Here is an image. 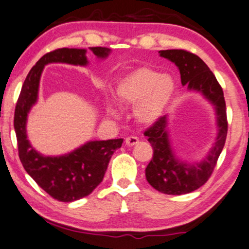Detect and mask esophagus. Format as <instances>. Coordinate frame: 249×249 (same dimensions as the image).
I'll return each instance as SVG.
<instances>
[{
	"instance_id": "1",
	"label": "esophagus",
	"mask_w": 249,
	"mask_h": 249,
	"mask_svg": "<svg viewBox=\"0 0 249 249\" xmlns=\"http://www.w3.org/2000/svg\"><path fill=\"white\" fill-rule=\"evenodd\" d=\"M139 139L137 137H135V136H130V137H127L125 138V145L127 146H134L136 144H138Z\"/></svg>"
}]
</instances>
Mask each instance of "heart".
<instances>
[{
	"label": "heart",
	"mask_w": 249,
	"mask_h": 249,
	"mask_svg": "<svg viewBox=\"0 0 249 249\" xmlns=\"http://www.w3.org/2000/svg\"><path fill=\"white\" fill-rule=\"evenodd\" d=\"M175 81L166 74L147 67L134 69L122 76L113 88V97L120 105H132V117L142 125H151L161 118L175 93ZM108 114L117 115L112 102H107Z\"/></svg>",
	"instance_id": "heart-1"
}]
</instances>
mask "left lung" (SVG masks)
<instances>
[{"label":"left lung","mask_w":249,"mask_h":249,"mask_svg":"<svg viewBox=\"0 0 249 249\" xmlns=\"http://www.w3.org/2000/svg\"><path fill=\"white\" fill-rule=\"evenodd\" d=\"M160 56L176 64L180 71L181 84L189 90L202 93L213 105L216 114L217 136L212 149L202 162H182L171 147L166 115L161 117L144 132L153 147V159L145 170L146 179L153 188L168 195H183L203 186L212 175L222 152L228 132L227 108L223 90L206 63L185 50L159 51Z\"/></svg>","instance_id":"1"}]
</instances>
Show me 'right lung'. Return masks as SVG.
<instances>
[{
  "instance_id": "obj_1",
  "label": "right lung",
  "mask_w": 249,
  "mask_h": 249,
  "mask_svg": "<svg viewBox=\"0 0 249 249\" xmlns=\"http://www.w3.org/2000/svg\"><path fill=\"white\" fill-rule=\"evenodd\" d=\"M98 59H105L111 50L89 47ZM49 63L87 66L86 50L57 49L46 53L32 68L22 85L15 111V130L19 158L27 173L40 188L60 202H73L86 197L104 178L111 156L121 147L124 139L87 142L79 148L60 156H45L30 145L27 139V117L38 97L39 79Z\"/></svg>"
}]
</instances>
